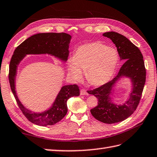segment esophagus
Here are the masks:
<instances>
[{
  "mask_svg": "<svg viewBox=\"0 0 157 157\" xmlns=\"http://www.w3.org/2000/svg\"><path fill=\"white\" fill-rule=\"evenodd\" d=\"M81 95H88L89 94L86 92V90L85 89H82L81 90Z\"/></svg>",
  "mask_w": 157,
  "mask_h": 157,
  "instance_id": "obj_1",
  "label": "esophagus"
}]
</instances>
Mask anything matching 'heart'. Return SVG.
I'll list each match as a JSON object with an SVG mask.
<instances>
[{
  "instance_id": "heart-1",
  "label": "heart",
  "mask_w": 157,
  "mask_h": 157,
  "mask_svg": "<svg viewBox=\"0 0 157 157\" xmlns=\"http://www.w3.org/2000/svg\"><path fill=\"white\" fill-rule=\"evenodd\" d=\"M118 62L119 55L116 49L101 43L92 42L77 48L74 56L69 58L68 71L75 81H81L82 71H86L89 84L100 86L111 81Z\"/></svg>"
}]
</instances>
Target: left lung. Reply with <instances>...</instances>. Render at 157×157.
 I'll use <instances>...</instances> for the list:
<instances>
[{
	"label": "left lung",
	"mask_w": 157,
	"mask_h": 157,
	"mask_svg": "<svg viewBox=\"0 0 157 157\" xmlns=\"http://www.w3.org/2000/svg\"><path fill=\"white\" fill-rule=\"evenodd\" d=\"M103 36L112 41L120 60L125 62L116 77L99 88L88 90V93L98 99L97 105L90 109L92 116L103 123L111 124L125 120L136 109L145 84L146 69L140 50L128 38L115 31L105 32ZM124 78L130 79L132 90L128 99L121 105L113 103L111 95L114 86Z\"/></svg>",
	"instance_id": "8db88e82"
}]
</instances>
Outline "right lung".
Instances as JSON below:
<instances>
[{"mask_svg": "<svg viewBox=\"0 0 157 157\" xmlns=\"http://www.w3.org/2000/svg\"><path fill=\"white\" fill-rule=\"evenodd\" d=\"M71 36L65 33H40L27 38L14 51L9 66V82L17 103L29 121L40 126H52L60 121L67 113V101L80 95L76 85L63 86L50 108L42 112H33L20 101L15 90L17 68L27 55H50L65 63L69 54Z\"/></svg>", "mask_w": 157, "mask_h": 157, "instance_id": "obj_1", "label": "right lung"}]
</instances>
